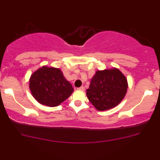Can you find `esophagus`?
Here are the masks:
<instances>
[{"mask_svg": "<svg viewBox=\"0 0 160 160\" xmlns=\"http://www.w3.org/2000/svg\"><path fill=\"white\" fill-rule=\"evenodd\" d=\"M78 89L79 90H81V91H84V89H85V88H84V86H80V87L78 88Z\"/></svg>", "mask_w": 160, "mask_h": 160, "instance_id": "esophagus-1", "label": "esophagus"}]
</instances>
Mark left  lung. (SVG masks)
I'll use <instances>...</instances> for the list:
<instances>
[{
  "mask_svg": "<svg viewBox=\"0 0 160 160\" xmlns=\"http://www.w3.org/2000/svg\"><path fill=\"white\" fill-rule=\"evenodd\" d=\"M128 81L118 69L97 71L86 90L88 99L98 110L113 108L122 101L127 93Z\"/></svg>",
  "mask_w": 160,
  "mask_h": 160,
  "instance_id": "obj_1",
  "label": "left lung"
}]
</instances>
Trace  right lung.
Segmentation results:
<instances>
[{"instance_id": "1", "label": "right lung", "mask_w": 160, "mask_h": 160, "mask_svg": "<svg viewBox=\"0 0 160 160\" xmlns=\"http://www.w3.org/2000/svg\"><path fill=\"white\" fill-rule=\"evenodd\" d=\"M30 89L38 103L51 107L59 106L74 91L60 69L47 66L38 68L31 75Z\"/></svg>"}]
</instances>
